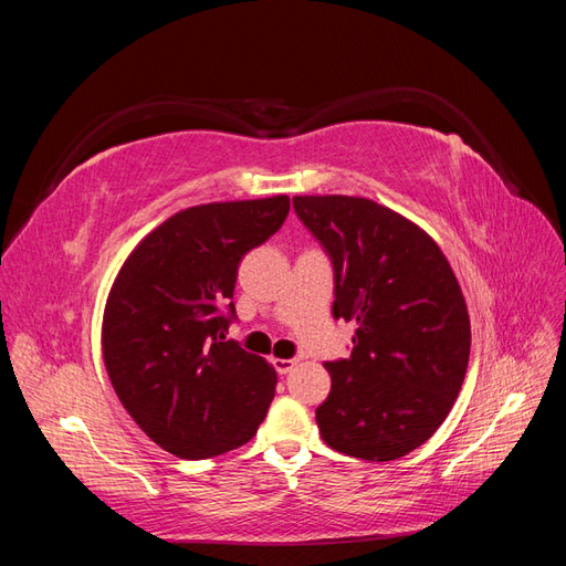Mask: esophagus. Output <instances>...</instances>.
I'll return each instance as SVG.
<instances>
[{"mask_svg": "<svg viewBox=\"0 0 566 566\" xmlns=\"http://www.w3.org/2000/svg\"><path fill=\"white\" fill-rule=\"evenodd\" d=\"M295 366H297L295 358H273V368H276L279 375H287Z\"/></svg>", "mask_w": 566, "mask_h": 566, "instance_id": "esophagus-1", "label": "esophagus"}]
</instances>
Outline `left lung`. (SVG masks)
<instances>
[{
	"label": "left lung",
	"mask_w": 566,
	"mask_h": 566,
	"mask_svg": "<svg viewBox=\"0 0 566 566\" xmlns=\"http://www.w3.org/2000/svg\"><path fill=\"white\" fill-rule=\"evenodd\" d=\"M293 208L333 264V316L358 323L352 354L325 364L321 437L352 458L397 460L439 430L465 380L460 285L432 238L385 205L297 196Z\"/></svg>",
	"instance_id": "1"
}]
</instances>
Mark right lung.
I'll list each match as a JSON object with an SVG mask.
<instances>
[{"instance_id":"add662e5","label":"right lung","mask_w":566,"mask_h":566,"mask_svg":"<svg viewBox=\"0 0 566 566\" xmlns=\"http://www.w3.org/2000/svg\"><path fill=\"white\" fill-rule=\"evenodd\" d=\"M287 212V196L188 208L117 273L101 333L108 378L134 422L177 458L243 447L266 418L276 370L224 333L238 264Z\"/></svg>"}]
</instances>
